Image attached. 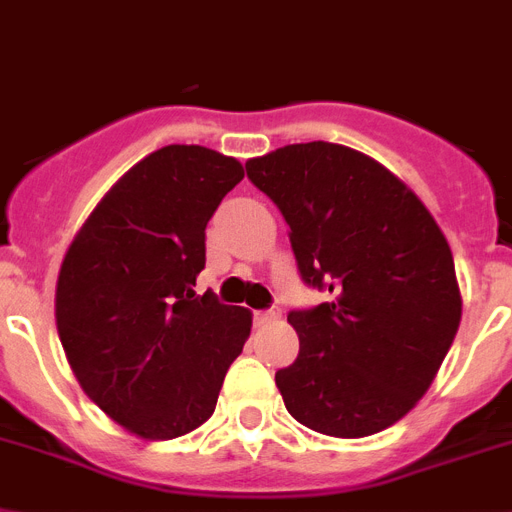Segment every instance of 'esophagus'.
I'll return each mask as SVG.
<instances>
[{
  "label": "esophagus",
  "mask_w": 512,
  "mask_h": 512,
  "mask_svg": "<svg viewBox=\"0 0 512 512\" xmlns=\"http://www.w3.org/2000/svg\"><path fill=\"white\" fill-rule=\"evenodd\" d=\"M280 316H282L280 308L272 306V308H264V311H253V322L259 324V327H264V324L277 322V319H280Z\"/></svg>",
  "instance_id": "esophagus-1"
}]
</instances>
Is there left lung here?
<instances>
[{
  "instance_id": "left-lung-1",
  "label": "left lung",
  "mask_w": 512,
  "mask_h": 512,
  "mask_svg": "<svg viewBox=\"0 0 512 512\" xmlns=\"http://www.w3.org/2000/svg\"><path fill=\"white\" fill-rule=\"evenodd\" d=\"M248 180L290 225L301 280L329 301L287 314L301 350L274 374L295 421L369 437L429 390L460 324L453 251L398 177L340 143L248 159Z\"/></svg>"
}]
</instances>
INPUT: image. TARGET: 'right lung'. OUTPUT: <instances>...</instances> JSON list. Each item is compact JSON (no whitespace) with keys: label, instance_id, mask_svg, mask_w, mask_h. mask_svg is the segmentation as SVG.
Listing matches in <instances>:
<instances>
[{"label":"right lung","instance_id":"1","mask_svg":"<svg viewBox=\"0 0 512 512\" xmlns=\"http://www.w3.org/2000/svg\"><path fill=\"white\" fill-rule=\"evenodd\" d=\"M240 180L232 156L164 146L101 198L59 269L67 361L88 398L143 439L204 424L251 335V311L193 290L206 225Z\"/></svg>","mask_w":512,"mask_h":512}]
</instances>
